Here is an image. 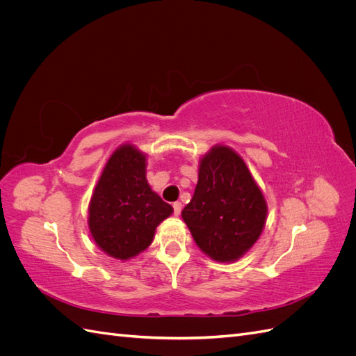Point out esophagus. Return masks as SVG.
<instances>
[{
  "label": "esophagus",
  "instance_id": "1",
  "mask_svg": "<svg viewBox=\"0 0 356 356\" xmlns=\"http://www.w3.org/2000/svg\"><path fill=\"white\" fill-rule=\"evenodd\" d=\"M172 207H174V213L175 215L181 213V211H182V203L181 202H174V204H172Z\"/></svg>",
  "mask_w": 356,
  "mask_h": 356
}]
</instances>
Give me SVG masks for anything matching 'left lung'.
<instances>
[{
	"instance_id": "left-lung-1",
	"label": "left lung",
	"mask_w": 356,
	"mask_h": 356,
	"mask_svg": "<svg viewBox=\"0 0 356 356\" xmlns=\"http://www.w3.org/2000/svg\"><path fill=\"white\" fill-rule=\"evenodd\" d=\"M267 204L245 161L217 145L200 160L199 181L182 220L193 239L212 260L241 258L260 238Z\"/></svg>"
}]
</instances>
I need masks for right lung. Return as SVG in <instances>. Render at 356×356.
<instances>
[{
    "label": "right lung",
    "instance_id": "add662e5",
    "mask_svg": "<svg viewBox=\"0 0 356 356\" xmlns=\"http://www.w3.org/2000/svg\"><path fill=\"white\" fill-rule=\"evenodd\" d=\"M172 207L148 186L145 156L134 145L118 147L106 161L89 204V229L101 250L129 260L153 242Z\"/></svg>",
    "mask_w": 356,
    "mask_h": 356
}]
</instances>
